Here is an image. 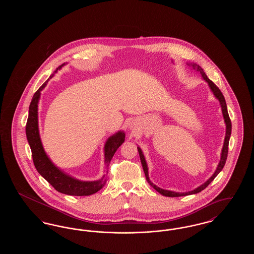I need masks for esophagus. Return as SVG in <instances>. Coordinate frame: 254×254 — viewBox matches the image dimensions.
I'll return each instance as SVG.
<instances>
[{"instance_id": "34e87169", "label": "esophagus", "mask_w": 254, "mask_h": 254, "mask_svg": "<svg viewBox=\"0 0 254 254\" xmlns=\"http://www.w3.org/2000/svg\"><path fill=\"white\" fill-rule=\"evenodd\" d=\"M133 127H134V126H133L132 123H131V125H130V127H131V129H132Z\"/></svg>"}]
</instances>
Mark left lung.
Instances as JSON below:
<instances>
[{"instance_id":"obj_1","label":"left lung","mask_w":254,"mask_h":254,"mask_svg":"<svg viewBox=\"0 0 254 254\" xmlns=\"http://www.w3.org/2000/svg\"><path fill=\"white\" fill-rule=\"evenodd\" d=\"M190 64V66L193 68L194 70L198 71L202 75V78L205 80V82L208 84L209 88L211 89L212 93L214 94V96L217 98L219 100V103L221 105V109H222V113H223V117H224V120L226 123V136H225V142H224V145H223V148H222V152H221V159H220V162L218 164L217 169L215 170V172L212 174V176L205 182L203 185H201L200 187L196 188L193 190L191 191H188V192H175V191H171V190H163V189H160L158 188L157 186H155L152 182L149 180V177H148V169H147V165H146V162H145V156L143 154V151L142 149L137 146L138 148V152H139V155H140V159H141V163H142V166H143V169H144V172H145V179L147 183L154 189L156 190L159 193L164 195V196H167V197H180V196H186V195H190V194H196L200 191H202L203 190H205V188L211 183V182L214 180V178L217 176L218 174L220 173V171L223 169L225 164H226V161H227V157H228V152H229V142H230V134H231V122H230V116H229V113H228V109H227V104H226V100H225V97L222 94L221 90L218 88L216 85H214V83L212 81H210L207 76L205 75V73L204 72L203 68L197 64Z\"/></svg>"}]
</instances>
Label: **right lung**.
Here are the masks:
<instances>
[{
	"mask_svg": "<svg viewBox=\"0 0 254 254\" xmlns=\"http://www.w3.org/2000/svg\"><path fill=\"white\" fill-rule=\"evenodd\" d=\"M65 64H61L56 68L53 74L50 75L49 79H51L54 74L61 69ZM44 83L42 86L37 90L33 98L31 100L28 118L25 126V133L28 141L29 146L31 148L33 163L36 168L37 171L49 182V184L61 193L73 195V196H88L91 194L96 193L107 183L108 169L109 163L113 157L114 153L118 149V147L125 142V132L118 131L112 136H110L105 145V164H106V171L107 174L104 175L100 180L97 181H81L75 179L70 175L64 173L63 170L58 169L47 155L40 138L39 134V126H38V103L41 96V91L45 88L47 83Z\"/></svg>",
	"mask_w": 254,
	"mask_h": 254,
	"instance_id": "add662e5",
	"label": "right lung"
}]
</instances>
